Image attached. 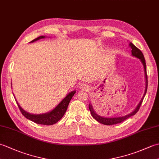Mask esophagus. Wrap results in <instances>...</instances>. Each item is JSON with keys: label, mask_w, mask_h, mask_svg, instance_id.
Returning a JSON list of instances; mask_svg holds the SVG:
<instances>
[{"label": "esophagus", "mask_w": 159, "mask_h": 159, "mask_svg": "<svg viewBox=\"0 0 159 159\" xmlns=\"http://www.w3.org/2000/svg\"><path fill=\"white\" fill-rule=\"evenodd\" d=\"M87 88H88V87H87V85H85V84H81V85H80V89L82 90H85Z\"/></svg>", "instance_id": "obj_1"}]
</instances>
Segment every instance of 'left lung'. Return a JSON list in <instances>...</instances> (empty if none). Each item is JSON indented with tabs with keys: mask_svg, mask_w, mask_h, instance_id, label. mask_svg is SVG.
Returning a JSON list of instances; mask_svg holds the SVG:
<instances>
[{
	"mask_svg": "<svg viewBox=\"0 0 159 159\" xmlns=\"http://www.w3.org/2000/svg\"><path fill=\"white\" fill-rule=\"evenodd\" d=\"M130 48H132L131 50V52H132V55L137 57V58L139 59L141 62H142L143 67H144V70H145V74H146V91H145V93H144V95L142 98V99L141 100L140 102L138 104L137 108L135 109H134L133 112L130 113V114L127 115V116H125L123 117H113V118H109V117H101L98 115L96 114L95 112H94V111L93 110V108L92 105H89V109L90 110V112L91 114H92V117L95 119L96 120H97L98 122L104 124V125H113V124H119L122 122L124 120H126V119H128V117H130L131 116H134V115H135L137 111L139 110L140 109V107L141 105V104H142V102L143 100V98L145 96H146V93L147 92V88H148V76H147V72H146V60L144 59V56L143 55L142 52L141 51V50L137 48V47L134 46L133 43H130Z\"/></svg>",
	"mask_w": 159,
	"mask_h": 159,
	"instance_id": "obj_1",
	"label": "left lung"
}]
</instances>
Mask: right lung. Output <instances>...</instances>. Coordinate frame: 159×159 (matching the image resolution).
I'll return each instance as SVG.
<instances>
[{"label": "right lung", "mask_w": 159, "mask_h": 159, "mask_svg": "<svg viewBox=\"0 0 159 159\" xmlns=\"http://www.w3.org/2000/svg\"><path fill=\"white\" fill-rule=\"evenodd\" d=\"M44 36H40L38 37V38L33 39L31 42H35L37 40L39 39L44 38ZM76 91H73V92H70L69 94H67V96L65 98L63 99V100L58 105H57L55 109L52 111H50L49 113H44V114H40V115H33V114H30L27 112H26L25 110L22 109V107L19 105L18 104V106L20 109V111H21L22 114L25 116L26 118H27L28 120H31L32 121H34L35 123L38 124H43V125H52L57 123V121H59L64 114L66 112V110L67 109V107H68V104L70 103V101L72 99V96L75 94Z\"/></svg>", "instance_id": "1"}]
</instances>
